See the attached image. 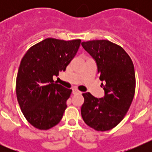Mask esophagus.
<instances>
[{"instance_id": "esophagus-1", "label": "esophagus", "mask_w": 152, "mask_h": 152, "mask_svg": "<svg viewBox=\"0 0 152 152\" xmlns=\"http://www.w3.org/2000/svg\"><path fill=\"white\" fill-rule=\"evenodd\" d=\"M72 94H81V92L79 91L78 90L73 88V89H72Z\"/></svg>"}]
</instances>
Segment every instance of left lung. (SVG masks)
I'll list each match as a JSON object with an SVG mask.
<instances>
[{
	"label": "left lung",
	"mask_w": 152,
	"mask_h": 152,
	"mask_svg": "<svg viewBox=\"0 0 152 152\" xmlns=\"http://www.w3.org/2000/svg\"><path fill=\"white\" fill-rule=\"evenodd\" d=\"M81 45L96 61L105 93L102 98L89 92L83 94L81 116L84 123L96 131L110 130L123 120L133 100V63L121 46L108 40L83 42Z\"/></svg>",
	"instance_id": "1"
}]
</instances>
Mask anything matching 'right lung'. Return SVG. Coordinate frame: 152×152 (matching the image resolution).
<instances>
[{
    "label": "right lung",
    "mask_w": 152,
    "mask_h": 152,
    "mask_svg": "<svg viewBox=\"0 0 152 152\" xmlns=\"http://www.w3.org/2000/svg\"><path fill=\"white\" fill-rule=\"evenodd\" d=\"M80 39L48 38L33 45L21 60L16 80L19 105L35 128L47 130L61 121L72 90L56 84L53 76L65 71Z\"/></svg>",
    "instance_id": "right-lung-1"
}]
</instances>
